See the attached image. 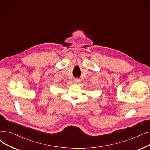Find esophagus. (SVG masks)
Wrapping results in <instances>:
<instances>
[{
    "instance_id": "34e87169",
    "label": "esophagus",
    "mask_w": 150,
    "mask_h": 150,
    "mask_svg": "<svg viewBox=\"0 0 150 150\" xmlns=\"http://www.w3.org/2000/svg\"><path fill=\"white\" fill-rule=\"evenodd\" d=\"M74 81L75 83H78V82H79L80 81V80L79 79H78V78H75V79H74Z\"/></svg>"
}]
</instances>
